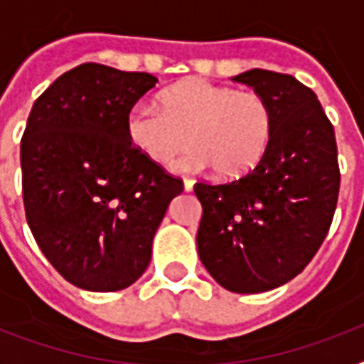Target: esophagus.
I'll list each match as a JSON object with an SVG mask.
<instances>
[{
	"instance_id": "obj_1",
	"label": "esophagus",
	"mask_w": 364,
	"mask_h": 364,
	"mask_svg": "<svg viewBox=\"0 0 364 364\" xmlns=\"http://www.w3.org/2000/svg\"><path fill=\"white\" fill-rule=\"evenodd\" d=\"M183 185H185V191H193L194 179L193 177H185V179H183Z\"/></svg>"
}]
</instances>
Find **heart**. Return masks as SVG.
Listing matches in <instances>:
<instances>
[{"label": "heart", "instance_id": "b5f03b06", "mask_svg": "<svg viewBox=\"0 0 364 364\" xmlns=\"http://www.w3.org/2000/svg\"><path fill=\"white\" fill-rule=\"evenodd\" d=\"M160 107L139 105L128 117V136L143 154L171 164L193 143L187 168L211 166L221 179L245 176L264 156L274 128L268 100L204 79H187L160 94Z\"/></svg>", "mask_w": 364, "mask_h": 364}]
</instances>
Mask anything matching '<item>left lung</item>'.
Returning a JSON list of instances; mask_svg holds the SVG:
<instances>
[{"label":"left lung","mask_w":364,"mask_h":364,"mask_svg":"<svg viewBox=\"0 0 364 364\" xmlns=\"http://www.w3.org/2000/svg\"><path fill=\"white\" fill-rule=\"evenodd\" d=\"M232 81L268 100L274 128L245 176L194 185L202 204L196 243L221 287L262 293L299 276L327 238L338 202V149L316 92L293 75L251 70Z\"/></svg>","instance_id":"obj_1"}]
</instances>
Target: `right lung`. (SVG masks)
<instances>
[{"instance_id":"obj_1","label":"right lung","mask_w":364,"mask_h":364,"mask_svg":"<svg viewBox=\"0 0 364 364\" xmlns=\"http://www.w3.org/2000/svg\"><path fill=\"white\" fill-rule=\"evenodd\" d=\"M159 79L87 62L31 107L20 141L26 221L58 274L98 293L130 287L183 181L128 136L132 107Z\"/></svg>"}]
</instances>
